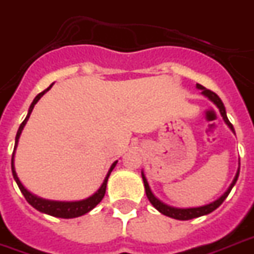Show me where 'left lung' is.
I'll return each instance as SVG.
<instances>
[{
	"label": "left lung",
	"mask_w": 254,
	"mask_h": 254,
	"mask_svg": "<svg viewBox=\"0 0 254 254\" xmlns=\"http://www.w3.org/2000/svg\"><path fill=\"white\" fill-rule=\"evenodd\" d=\"M196 88L200 89L201 93L204 94L205 97H208V99H210L211 101L218 107V109H219V112H221L222 115V118H223V120H225V123L229 126V128L234 132V127H233V125H231L230 122H229V119H227L225 105H223V103H222V100L219 99V96H218L216 93H214V92L210 90V89H205L204 86L200 84H196ZM234 134H236V132H234ZM238 176H240V168H238V170H237L236 177H234V180H233V183H231L230 187H229V190H226L225 193H223L219 199H216L215 201H212V203H210V204L201 205V207H193V208H176V207H170V205L162 203V201L158 200V199L155 197L154 193H153L151 190H150L149 183H147V180H146L143 172H142V179H143V184H145L146 196H147V199L150 200V203L154 205L155 208L160 211L161 214H164V215L166 216H170V218H173V219H179V221H188V219L199 218V216L207 215V214H210V212H212L214 210H216V208L223 203V200H225L226 197L229 196L231 188L234 187V184H236L237 180H238Z\"/></svg>",
	"instance_id": "left-lung-1"
}]
</instances>
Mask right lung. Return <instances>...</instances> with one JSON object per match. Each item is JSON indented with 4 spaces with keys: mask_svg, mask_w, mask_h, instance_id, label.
Segmentation results:
<instances>
[{
    "mask_svg": "<svg viewBox=\"0 0 254 254\" xmlns=\"http://www.w3.org/2000/svg\"><path fill=\"white\" fill-rule=\"evenodd\" d=\"M53 86V84L50 85L49 88L43 90L42 93H39L35 99H33L32 104L29 107L28 109V115H27V118L24 119V122L20 125L18 127L17 134H16V142H14V150H13V155H12V173H13V179L16 180L17 183L18 188L21 190V193L25 197V200L28 201L29 204L32 205L33 208H36L40 212H44V214H49V215L57 216V218H64V219H68V218H77V216H81L89 212L90 210H93L96 205L99 204L100 201L103 200V197L105 195V190H107V181H108V177L111 175V172L114 170V168L118 164V161H115L112 166L109 168L108 173L105 176L104 183L101 184V187L99 188V190L93 193L92 196H89L88 199H84V200H79V201H55V200H46V199H42V197H38V196L32 195L29 190H27V188L21 184V181L18 180L17 173H16V170H14V164H13V161H14V151H16V147H17L18 143V138H20V135H21V131H23L24 126L27 125V122L29 119V115L32 112L33 107L35 104L38 103L40 97L43 96L47 90H50Z\"/></svg>",
    "mask_w": 254,
    "mask_h": 254,
    "instance_id": "right-lung-1",
    "label": "right lung"
}]
</instances>
